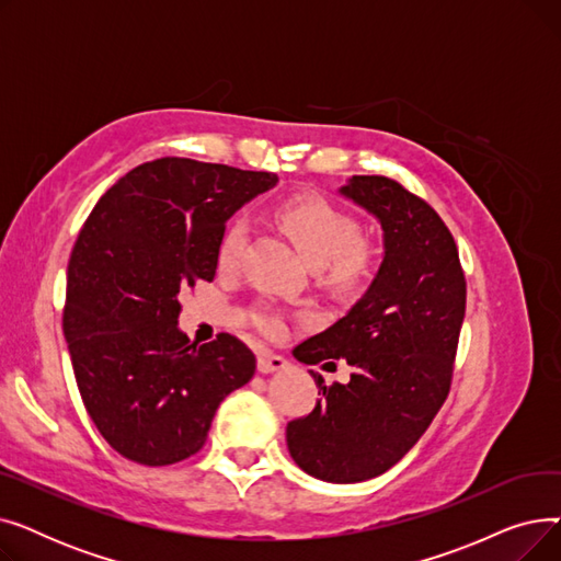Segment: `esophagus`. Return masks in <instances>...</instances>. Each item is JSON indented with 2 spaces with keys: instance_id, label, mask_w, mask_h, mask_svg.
Listing matches in <instances>:
<instances>
[{
  "instance_id": "34e87169",
  "label": "esophagus",
  "mask_w": 561,
  "mask_h": 561,
  "mask_svg": "<svg viewBox=\"0 0 561 561\" xmlns=\"http://www.w3.org/2000/svg\"><path fill=\"white\" fill-rule=\"evenodd\" d=\"M286 366H288L286 359L279 357V355H275V352H268V350L259 352L256 368H259L261 373H275V370H282V368H286Z\"/></svg>"
}]
</instances>
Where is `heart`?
<instances>
[{
    "label": "heart",
    "mask_w": 561,
    "mask_h": 561,
    "mask_svg": "<svg viewBox=\"0 0 561 561\" xmlns=\"http://www.w3.org/2000/svg\"><path fill=\"white\" fill-rule=\"evenodd\" d=\"M277 222L298 245L311 265H322V279L341 293L362 290L379 265L377 248L362 233L359 220L339 209L336 204L320 195H296L277 209ZM248 243V225L233 218L218 243V265L222 271H236L241 265ZM254 325L268 336H279L286 330V318L273 305H256L252 311Z\"/></svg>",
    "instance_id": "heart-1"
}]
</instances>
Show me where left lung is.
<instances>
[{
    "instance_id": "1",
    "label": "left lung",
    "mask_w": 561,
    "mask_h": 561,
    "mask_svg": "<svg viewBox=\"0 0 561 561\" xmlns=\"http://www.w3.org/2000/svg\"><path fill=\"white\" fill-rule=\"evenodd\" d=\"M341 193L377 216L385 261L366 296L293 355L316 366L345 359L347 385L311 370L318 402L286 425L290 457L336 484L387 473L444 407L466 313V277L450 229L432 206L381 174H355Z\"/></svg>"
}]
</instances>
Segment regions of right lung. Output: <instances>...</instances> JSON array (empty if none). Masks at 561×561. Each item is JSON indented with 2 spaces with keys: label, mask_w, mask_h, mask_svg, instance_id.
Segmentation results:
<instances>
[{
  "label": "right lung",
  "mask_w": 561,
  "mask_h": 561,
  "mask_svg": "<svg viewBox=\"0 0 561 561\" xmlns=\"http://www.w3.org/2000/svg\"><path fill=\"white\" fill-rule=\"evenodd\" d=\"M277 174L165 157L113 184L68 263L64 334L88 416L142 466L202 450L218 404L252 379L231 334L197 345L176 330L180 293L214 282L227 218Z\"/></svg>",
  "instance_id": "right-lung-1"
}]
</instances>
